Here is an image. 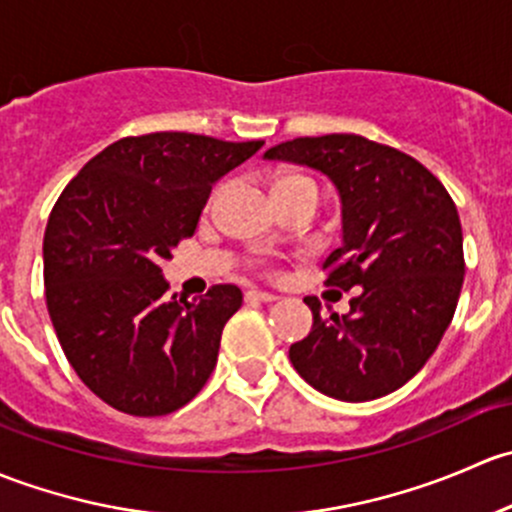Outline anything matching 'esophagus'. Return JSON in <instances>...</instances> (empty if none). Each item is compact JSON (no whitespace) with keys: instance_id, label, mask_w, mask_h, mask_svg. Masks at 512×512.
Listing matches in <instances>:
<instances>
[{"instance_id":"esophagus-1","label":"esophagus","mask_w":512,"mask_h":512,"mask_svg":"<svg viewBox=\"0 0 512 512\" xmlns=\"http://www.w3.org/2000/svg\"><path fill=\"white\" fill-rule=\"evenodd\" d=\"M246 300L249 303H273V300H278V295L266 291H246Z\"/></svg>"}]
</instances>
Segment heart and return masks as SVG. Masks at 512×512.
Returning <instances> with one entry per match:
<instances>
[{
	"label": "heart",
	"mask_w": 512,
	"mask_h": 512,
	"mask_svg": "<svg viewBox=\"0 0 512 512\" xmlns=\"http://www.w3.org/2000/svg\"><path fill=\"white\" fill-rule=\"evenodd\" d=\"M281 189H310V192L318 194V187H315L313 179L303 175H281L276 179V192H281Z\"/></svg>",
	"instance_id": "heart-1"
}]
</instances>
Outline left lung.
<instances>
[{
  "label": "left lung",
  "instance_id": "1",
  "mask_svg": "<svg viewBox=\"0 0 512 512\" xmlns=\"http://www.w3.org/2000/svg\"><path fill=\"white\" fill-rule=\"evenodd\" d=\"M323 172L342 204V244L325 258V286L355 288L350 313L318 298L313 330L293 342L295 372L340 402H370L407 384L449 328L463 286L456 204L421 162L362 135L295 138L263 152Z\"/></svg>",
  "mask_w": 512,
  "mask_h": 512
}]
</instances>
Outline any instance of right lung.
Returning <instances> with one entry per match:
<instances>
[{
    "label": "right lung",
    "mask_w": 512,
    "mask_h": 512,
    "mask_svg": "<svg viewBox=\"0 0 512 512\" xmlns=\"http://www.w3.org/2000/svg\"><path fill=\"white\" fill-rule=\"evenodd\" d=\"M192 133L123 138L68 182L44 234L51 323L81 382L113 409L162 416L197 397L244 295H167L162 261L194 234L212 187L261 150Z\"/></svg>",
    "instance_id": "add662e5"
}]
</instances>
